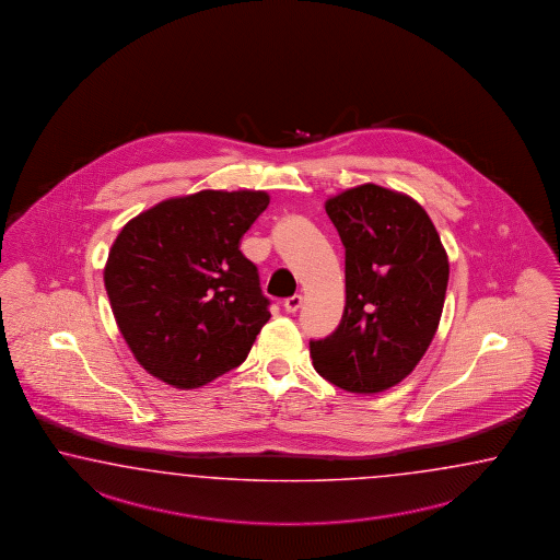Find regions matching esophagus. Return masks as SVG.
<instances>
[{"mask_svg": "<svg viewBox=\"0 0 560 560\" xmlns=\"http://www.w3.org/2000/svg\"><path fill=\"white\" fill-rule=\"evenodd\" d=\"M301 303H303V298L301 295H293V298L283 301V307H285L287 314H295L300 310Z\"/></svg>", "mask_w": 560, "mask_h": 560, "instance_id": "34e87169", "label": "esophagus"}]
</instances>
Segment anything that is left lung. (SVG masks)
I'll use <instances>...</instances> for the list:
<instances>
[{
	"label": "left lung",
	"instance_id": "obj_1",
	"mask_svg": "<svg viewBox=\"0 0 560 560\" xmlns=\"http://www.w3.org/2000/svg\"><path fill=\"white\" fill-rule=\"evenodd\" d=\"M326 212L346 248L340 326L310 341L314 369L355 395L407 378L435 338L450 260L423 206L362 184L331 196Z\"/></svg>",
	"mask_w": 560,
	"mask_h": 560
}]
</instances>
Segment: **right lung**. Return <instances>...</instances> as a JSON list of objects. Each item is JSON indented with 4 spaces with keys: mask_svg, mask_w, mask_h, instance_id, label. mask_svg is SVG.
Wrapping results in <instances>:
<instances>
[{
    "mask_svg": "<svg viewBox=\"0 0 560 560\" xmlns=\"http://www.w3.org/2000/svg\"><path fill=\"white\" fill-rule=\"evenodd\" d=\"M267 206V191L202 190L164 200L121 229L105 289L151 376L188 390L245 362L271 314L241 238Z\"/></svg>",
    "mask_w": 560,
    "mask_h": 560,
    "instance_id": "add662e5",
    "label": "right lung"
}]
</instances>
